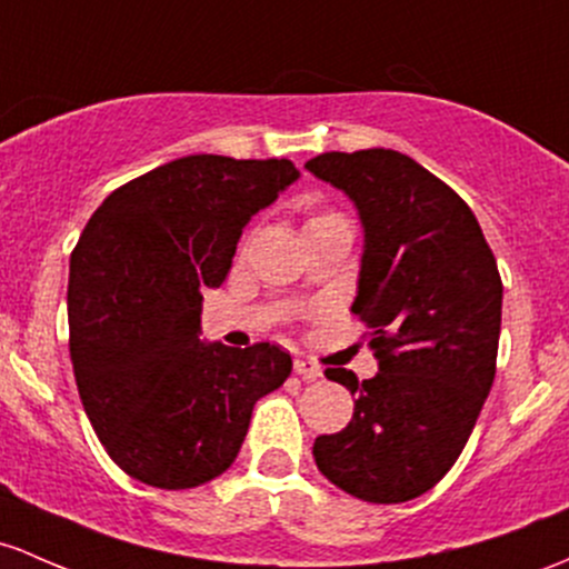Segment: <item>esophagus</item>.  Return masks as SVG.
Returning a JSON list of instances; mask_svg holds the SVG:
<instances>
[{
    "mask_svg": "<svg viewBox=\"0 0 569 569\" xmlns=\"http://www.w3.org/2000/svg\"><path fill=\"white\" fill-rule=\"evenodd\" d=\"M295 372L302 380H318V378H323V372H321V367L316 365V361H310V359H305V356H297L295 359Z\"/></svg>",
    "mask_w": 569,
    "mask_h": 569,
    "instance_id": "34e87169",
    "label": "esophagus"
}]
</instances>
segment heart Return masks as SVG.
<instances>
[{"label": "heart", "mask_w": 569, "mask_h": 569, "mask_svg": "<svg viewBox=\"0 0 569 569\" xmlns=\"http://www.w3.org/2000/svg\"><path fill=\"white\" fill-rule=\"evenodd\" d=\"M321 216H327V213H321ZM316 218H318V216H316Z\"/></svg>", "instance_id": "1"}]
</instances>
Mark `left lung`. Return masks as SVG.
I'll use <instances>...</instances> for the list:
<instances>
[{
  "instance_id": "1",
  "label": "left lung",
  "mask_w": 569,
  "mask_h": 569,
  "mask_svg": "<svg viewBox=\"0 0 569 569\" xmlns=\"http://www.w3.org/2000/svg\"><path fill=\"white\" fill-rule=\"evenodd\" d=\"M305 170L359 210L365 253L351 310L378 359L370 380L327 370L356 402L342 432L316 437V465L365 502H408L451 470L495 383L497 259L465 199L410 156L332 151Z\"/></svg>"
}]
</instances>
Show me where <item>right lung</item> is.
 <instances>
[{
    "mask_svg": "<svg viewBox=\"0 0 569 569\" xmlns=\"http://www.w3.org/2000/svg\"><path fill=\"white\" fill-rule=\"evenodd\" d=\"M299 178L289 159H174L116 189L70 261V356L104 451L156 489H193L240 453L253 405L291 376L270 342L199 340L202 291L242 229Z\"/></svg>",
    "mask_w": 569,
    "mask_h": 569,
    "instance_id": "obj_1",
    "label": "right lung"
}]
</instances>
